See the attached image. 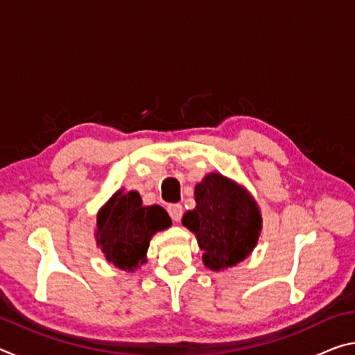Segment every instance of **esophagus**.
<instances>
[{
	"label": "esophagus",
	"instance_id": "1",
	"mask_svg": "<svg viewBox=\"0 0 355 355\" xmlns=\"http://www.w3.org/2000/svg\"><path fill=\"white\" fill-rule=\"evenodd\" d=\"M167 211H169L173 222H178L183 216V207L180 205V203H172V205L167 207Z\"/></svg>",
	"mask_w": 355,
	"mask_h": 355
}]
</instances>
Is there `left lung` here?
Segmentation results:
<instances>
[{"instance_id": "left-lung-1", "label": "left lung", "mask_w": 355, "mask_h": 355, "mask_svg": "<svg viewBox=\"0 0 355 355\" xmlns=\"http://www.w3.org/2000/svg\"><path fill=\"white\" fill-rule=\"evenodd\" d=\"M194 196L197 205L182 222L196 235L203 264L220 271L245 260L261 232V214L252 196L220 173H208Z\"/></svg>"}]
</instances>
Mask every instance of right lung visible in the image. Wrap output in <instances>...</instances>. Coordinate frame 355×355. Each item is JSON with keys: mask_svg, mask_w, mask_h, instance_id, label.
<instances>
[{"mask_svg": "<svg viewBox=\"0 0 355 355\" xmlns=\"http://www.w3.org/2000/svg\"><path fill=\"white\" fill-rule=\"evenodd\" d=\"M171 224L163 207H144L139 192L120 189L97 214V244L114 266L135 271L147 261L152 236Z\"/></svg>", "mask_w": 355, "mask_h": 355, "instance_id": "add662e5", "label": "right lung"}]
</instances>
